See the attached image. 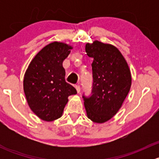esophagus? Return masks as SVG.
Segmentation results:
<instances>
[{"label":"esophagus","instance_id":"obj_1","mask_svg":"<svg viewBox=\"0 0 159 159\" xmlns=\"http://www.w3.org/2000/svg\"><path fill=\"white\" fill-rule=\"evenodd\" d=\"M75 89H76L77 92L79 93V92H80V90H81V88H80V85H78V84H76V85H75Z\"/></svg>","mask_w":159,"mask_h":159}]
</instances>
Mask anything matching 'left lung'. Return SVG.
<instances>
[{
    "label": "left lung",
    "instance_id": "8db88e82",
    "mask_svg": "<svg viewBox=\"0 0 159 159\" xmlns=\"http://www.w3.org/2000/svg\"><path fill=\"white\" fill-rule=\"evenodd\" d=\"M87 55L92 57L93 90L84 98L87 116L93 122L110 120L121 108L131 85L129 65L115 46L94 41L85 45Z\"/></svg>",
    "mask_w": 159,
    "mask_h": 159
}]
</instances>
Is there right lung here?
Returning a JSON list of instances; mask_svg holds the SVG:
<instances>
[{
    "instance_id": "add662e5",
    "label": "right lung",
    "mask_w": 159,
    "mask_h": 159,
    "mask_svg": "<svg viewBox=\"0 0 159 159\" xmlns=\"http://www.w3.org/2000/svg\"><path fill=\"white\" fill-rule=\"evenodd\" d=\"M73 47L54 41L32 59L24 77V91L32 111L39 118L52 121L61 118L68 96L77 94L65 81L63 61Z\"/></svg>"
}]
</instances>
